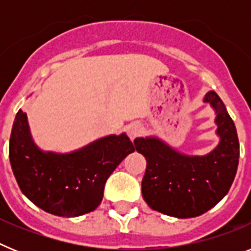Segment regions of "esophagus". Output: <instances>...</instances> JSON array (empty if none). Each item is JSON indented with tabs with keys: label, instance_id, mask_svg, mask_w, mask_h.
I'll return each instance as SVG.
<instances>
[{
	"label": "esophagus",
	"instance_id": "1",
	"mask_svg": "<svg viewBox=\"0 0 251 251\" xmlns=\"http://www.w3.org/2000/svg\"><path fill=\"white\" fill-rule=\"evenodd\" d=\"M127 132H128V136H129L130 139H134L137 136H139L142 132V126L141 123L136 122V123H132L128 126L127 128Z\"/></svg>",
	"mask_w": 251,
	"mask_h": 251
}]
</instances>
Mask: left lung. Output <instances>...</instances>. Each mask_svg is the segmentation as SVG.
I'll return each mask as SVG.
<instances>
[{
    "instance_id": "1",
    "label": "left lung",
    "mask_w": 251,
    "mask_h": 251,
    "mask_svg": "<svg viewBox=\"0 0 251 251\" xmlns=\"http://www.w3.org/2000/svg\"><path fill=\"white\" fill-rule=\"evenodd\" d=\"M203 101L216 112L220 143L206 156H186L156 137L136 138L134 146L146 157L142 195L151 208L168 216L188 219L205 214L224 199L236 175L239 139L236 128L215 92Z\"/></svg>"
}]
</instances>
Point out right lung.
Returning a JSON list of instances; mask_svg holds the SVG:
<instances>
[{
	"label": "right lung",
	"mask_w": 251,
	"mask_h": 251,
	"mask_svg": "<svg viewBox=\"0 0 251 251\" xmlns=\"http://www.w3.org/2000/svg\"><path fill=\"white\" fill-rule=\"evenodd\" d=\"M132 152L134 146L124 133L72 153L43 152L31 138L21 109L10 138L11 167L22 194L44 211L63 217L80 216L98 207L108 177Z\"/></svg>",
	"instance_id": "1"
}]
</instances>
